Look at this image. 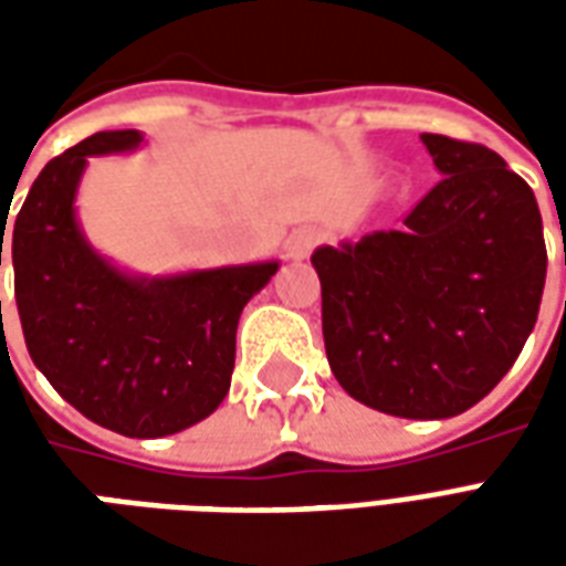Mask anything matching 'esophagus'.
<instances>
[{
    "mask_svg": "<svg viewBox=\"0 0 566 566\" xmlns=\"http://www.w3.org/2000/svg\"><path fill=\"white\" fill-rule=\"evenodd\" d=\"M321 242V233L315 227H300L294 233L287 235V242H284V251H287V258L303 260L312 254V248Z\"/></svg>",
    "mask_w": 566,
    "mask_h": 566,
    "instance_id": "esophagus-1",
    "label": "esophagus"
}]
</instances>
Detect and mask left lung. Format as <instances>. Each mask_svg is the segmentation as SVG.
I'll return each mask as SVG.
<instances>
[{
	"mask_svg": "<svg viewBox=\"0 0 566 566\" xmlns=\"http://www.w3.org/2000/svg\"><path fill=\"white\" fill-rule=\"evenodd\" d=\"M439 185L400 230L321 245L336 381L385 416L454 418L494 391L534 331L546 242L534 190L485 145L421 133Z\"/></svg>",
	"mask_w": 566,
	"mask_h": 566,
	"instance_id": "obj_1",
	"label": "left lung"
}]
</instances>
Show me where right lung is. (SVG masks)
Returning a JSON list of instances; mask_svg holds the SVG:
<instances>
[{"mask_svg":"<svg viewBox=\"0 0 566 566\" xmlns=\"http://www.w3.org/2000/svg\"><path fill=\"white\" fill-rule=\"evenodd\" d=\"M142 145L139 129H105L54 157L20 206L8 251L27 348L44 379L93 424L157 439L223 403L239 315L282 263L145 275L99 254L75 206L87 160ZM2 239L6 230L0 266Z\"/></svg>","mask_w":566,"mask_h":566,"instance_id":"1","label":"right lung"}]
</instances>
